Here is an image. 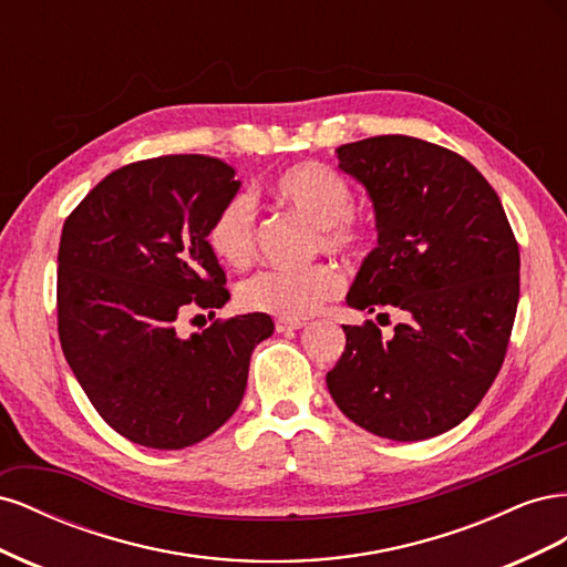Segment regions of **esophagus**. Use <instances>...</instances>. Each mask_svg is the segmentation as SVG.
Here are the masks:
<instances>
[{"mask_svg":"<svg viewBox=\"0 0 567 567\" xmlns=\"http://www.w3.org/2000/svg\"><path fill=\"white\" fill-rule=\"evenodd\" d=\"M277 333H290V331H298L305 326V321H293V319H277Z\"/></svg>","mask_w":567,"mask_h":567,"instance_id":"esophagus-1","label":"esophagus"}]
</instances>
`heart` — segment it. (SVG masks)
I'll use <instances>...</instances> for the list:
<instances>
[{"label":"heart","mask_w":567,"mask_h":567,"mask_svg":"<svg viewBox=\"0 0 567 567\" xmlns=\"http://www.w3.org/2000/svg\"><path fill=\"white\" fill-rule=\"evenodd\" d=\"M269 194L284 208L296 210L315 225V248L331 255H357L371 229L354 213V188L338 169L307 161L286 167L271 179ZM208 246L229 267H246L255 250V205L248 194H234L213 217ZM340 277L331 265L305 269H262L236 290V300L248 312L279 319H307L338 296Z\"/></svg>","instance_id":"b5f03b06"}]
</instances>
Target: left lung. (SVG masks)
I'll list each match as a JSON object with an SVG mask.
<instances>
[{
  "label": "left lung",
  "instance_id": "obj_1",
  "mask_svg": "<svg viewBox=\"0 0 567 567\" xmlns=\"http://www.w3.org/2000/svg\"><path fill=\"white\" fill-rule=\"evenodd\" d=\"M336 153L364 184L379 229L348 305L394 307L404 323L390 340L373 321L342 326L346 352L326 385L342 414L379 437L447 433L504 364L520 296L516 236L489 182L450 148L383 134Z\"/></svg>",
  "mask_w": 567,
  "mask_h": 567
}]
</instances>
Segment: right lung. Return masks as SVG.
Masks as SVG:
<instances>
[{
    "label": "right lung",
    "instance_id": "obj_1",
    "mask_svg": "<svg viewBox=\"0 0 567 567\" xmlns=\"http://www.w3.org/2000/svg\"><path fill=\"white\" fill-rule=\"evenodd\" d=\"M210 156H161L101 179L68 215L59 246V338L78 383L115 433L184 450L244 400L250 354L274 333L262 315L179 338L188 310H219L227 277L208 227L241 182Z\"/></svg>",
    "mask_w": 567,
    "mask_h": 567
}]
</instances>
